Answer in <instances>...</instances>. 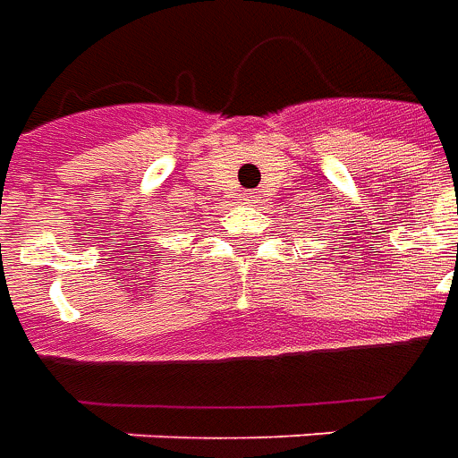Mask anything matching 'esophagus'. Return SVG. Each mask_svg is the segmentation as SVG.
I'll return each instance as SVG.
<instances>
[{
  "label": "esophagus",
  "mask_w": 458,
  "mask_h": 458,
  "mask_svg": "<svg viewBox=\"0 0 458 458\" xmlns=\"http://www.w3.org/2000/svg\"><path fill=\"white\" fill-rule=\"evenodd\" d=\"M240 200H242V203H252V200H255V196H252V193H242V196H240Z\"/></svg>",
  "instance_id": "34e87169"
}]
</instances>
